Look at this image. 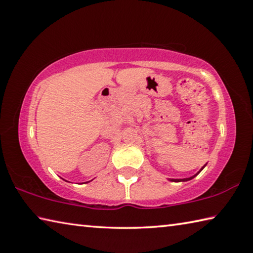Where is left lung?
Wrapping results in <instances>:
<instances>
[{"label":"left lung","instance_id":"1","mask_svg":"<svg viewBox=\"0 0 253 253\" xmlns=\"http://www.w3.org/2000/svg\"><path fill=\"white\" fill-rule=\"evenodd\" d=\"M205 166H207V164H205L204 166H202V168L200 169L199 172L196 173V174H194L193 176H190V177H186V178H168V179H169V181H170V182H187V181H191L192 178H194L195 176H198V175H199L201 172H202V169L205 168Z\"/></svg>","mask_w":253,"mask_h":253}]
</instances>
